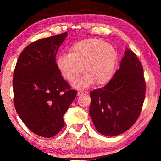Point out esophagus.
I'll use <instances>...</instances> for the list:
<instances>
[{"instance_id":"obj_1","label":"esophagus","mask_w":161,"mask_h":161,"mask_svg":"<svg viewBox=\"0 0 161 161\" xmlns=\"http://www.w3.org/2000/svg\"><path fill=\"white\" fill-rule=\"evenodd\" d=\"M83 93V92H81V91H79L78 92V93H77V95H78V96H80V95H81V94H82Z\"/></svg>"}]
</instances>
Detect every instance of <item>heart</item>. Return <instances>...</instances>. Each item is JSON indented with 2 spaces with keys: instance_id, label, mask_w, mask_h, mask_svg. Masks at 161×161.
<instances>
[{
  "instance_id": "1",
  "label": "heart",
  "mask_w": 161,
  "mask_h": 161,
  "mask_svg": "<svg viewBox=\"0 0 161 161\" xmlns=\"http://www.w3.org/2000/svg\"><path fill=\"white\" fill-rule=\"evenodd\" d=\"M117 60V52L110 44L102 40L88 38L76 42L69 54H62L58 67L62 75L70 82L85 75L74 84L77 87L86 88L95 82L102 85L112 77Z\"/></svg>"
}]
</instances>
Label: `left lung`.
<instances>
[{
  "instance_id": "obj_1",
  "label": "left lung",
  "mask_w": 161,
  "mask_h": 161,
  "mask_svg": "<svg viewBox=\"0 0 161 161\" xmlns=\"http://www.w3.org/2000/svg\"><path fill=\"white\" fill-rule=\"evenodd\" d=\"M145 94L142 65L136 54L126 48L113 78L90 92L89 114L97 131L114 136L129 130L140 115Z\"/></svg>"
}]
</instances>
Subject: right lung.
<instances>
[{
    "label": "right lung",
    "mask_w": 161,
    "mask_h": 161,
    "mask_svg": "<svg viewBox=\"0 0 161 161\" xmlns=\"http://www.w3.org/2000/svg\"><path fill=\"white\" fill-rule=\"evenodd\" d=\"M67 36L66 32L27 46L13 73L15 110L32 132L44 138L60 131L64 114L77 94L62 77L56 62V54Z\"/></svg>",
    "instance_id": "add662e5"
}]
</instances>
